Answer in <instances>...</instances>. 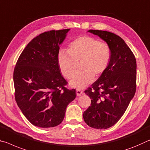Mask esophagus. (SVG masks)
<instances>
[{
	"mask_svg": "<svg viewBox=\"0 0 150 150\" xmlns=\"http://www.w3.org/2000/svg\"><path fill=\"white\" fill-rule=\"evenodd\" d=\"M83 94V91L82 90H76V95L77 96H80Z\"/></svg>",
	"mask_w": 150,
	"mask_h": 150,
	"instance_id": "esophagus-1",
	"label": "esophagus"
}]
</instances>
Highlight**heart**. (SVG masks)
Here are the masks:
<instances>
[{
  "instance_id": "1",
  "label": "heart",
  "mask_w": 150,
  "mask_h": 150,
  "mask_svg": "<svg viewBox=\"0 0 150 150\" xmlns=\"http://www.w3.org/2000/svg\"><path fill=\"white\" fill-rule=\"evenodd\" d=\"M68 52L62 50L58 52V65L64 76L70 79L74 75V62L80 61L81 72L70 82L71 86L78 90L91 84L94 77L100 76L108 68L112 58L108 44L88 35L80 36L71 42Z\"/></svg>"
}]
</instances>
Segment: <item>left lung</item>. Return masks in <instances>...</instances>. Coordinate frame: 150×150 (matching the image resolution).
Listing matches in <instances>:
<instances>
[{
	"label": "left lung",
	"instance_id": "1",
	"mask_svg": "<svg viewBox=\"0 0 150 150\" xmlns=\"http://www.w3.org/2000/svg\"><path fill=\"white\" fill-rule=\"evenodd\" d=\"M108 44L112 58L107 70L84 92L91 105L83 114L88 126L107 129L116 124L126 112L136 90V60L125 41L108 31L89 30Z\"/></svg>",
	"mask_w": 150,
	"mask_h": 150
}]
</instances>
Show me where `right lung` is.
<instances>
[{
	"mask_svg": "<svg viewBox=\"0 0 150 150\" xmlns=\"http://www.w3.org/2000/svg\"><path fill=\"white\" fill-rule=\"evenodd\" d=\"M70 29L45 32L24 49L14 70V95L24 116L34 126L52 127L63 121L76 90L66 88L57 62L60 45Z\"/></svg>",
	"mask_w": 150,
	"mask_h": 150,
	"instance_id": "right-lung-1",
	"label": "right lung"
}]
</instances>
